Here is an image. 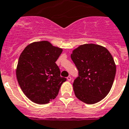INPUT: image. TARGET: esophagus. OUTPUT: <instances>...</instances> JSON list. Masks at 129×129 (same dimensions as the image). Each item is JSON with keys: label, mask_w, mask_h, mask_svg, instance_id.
I'll return each mask as SVG.
<instances>
[{"label": "esophagus", "mask_w": 129, "mask_h": 129, "mask_svg": "<svg viewBox=\"0 0 129 129\" xmlns=\"http://www.w3.org/2000/svg\"><path fill=\"white\" fill-rule=\"evenodd\" d=\"M67 79L69 81H71V79H72V78H71V76H68V77H67Z\"/></svg>", "instance_id": "esophagus-1"}]
</instances>
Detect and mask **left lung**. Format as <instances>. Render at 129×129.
Segmentation results:
<instances>
[{
  "mask_svg": "<svg viewBox=\"0 0 129 129\" xmlns=\"http://www.w3.org/2000/svg\"><path fill=\"white\" fill-rule=\"evenodd\" d=\"M71 57L79 71L73 83L76 97L86 104H94L105 98L116 74L109 51L99 45H81L72 51Z\"/></svg>",
  "mask_w": 129,
  "mask_h": 129,
  "instance_id": "left-lung-1",
  "label": "left lung"
}]
</instances>
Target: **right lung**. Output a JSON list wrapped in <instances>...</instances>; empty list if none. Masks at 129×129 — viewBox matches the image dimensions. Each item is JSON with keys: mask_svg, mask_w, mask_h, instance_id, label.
Here are the masks:
<instances>
[{"mask_svg": "<svg viewBox=\"0 0 129 129\" xmlns=\"http://www.w3.org/2000/svg\"><path fill=\"white\" fill-rule=\"evenodd\" d=\"M62 52V48L42 41L29 44L20 55L16 77L22 92L34 103L44 105L54 100L66 81L55 63Z\"/></svg>", "mask_w": 129, "mask_h": 129, "instance_id": "1", "label": "right lung"}]
</instances>
